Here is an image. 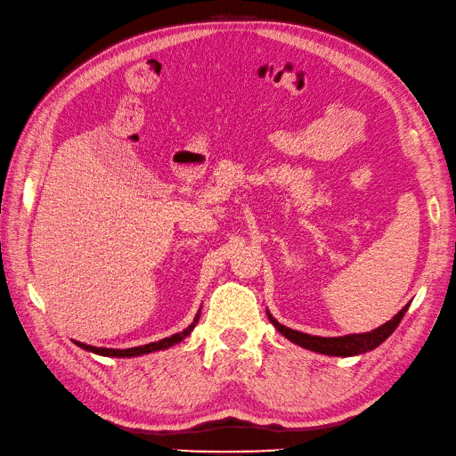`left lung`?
<instances>
[{"label": "left lung", "mask_w": 456, "mask_h": 456, "mask_svg": "<svg viewBox=\"0 0 456 456\" xmlns=\"http://www.w3.org/2000/svg\"><path fill=\"white\" fill-rule=\"evenodd\" d=\"M407 308H409V305L397 315H394L388 323H384L382 327H379L375 330H369V333L333 337V338L312 337V335H306V333H300V330H293V329H289V327L278 323L270 314H268V317H270V322L273 323V327L278 329L283 337H287L291 342L298 344V346H302V348H308L312 352L327 354V355H357V354H365V352L375 350L379 344H382L386 338H388L395 330V327L399 325V322L403 320Z\"/></svg>", "instance_id": "8db88e82"}]
</instances>
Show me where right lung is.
I'll use <instances>...</instances> for the list:
<instances>
[{
    "mask_svg": "<svg viewBox=\"0 0 456 456\" xmlns=\"http://www.w3.org/2000/svg\"><path fill=\"white\" fill-rule=\"evenodd\" d=\"M200 320V314L196 315L194 323H190L184 330H181V333L176 335H171L167 338H161L158 342H150V344H144V346H136V348H127V350H114V348H96V346H89V344H84V342H76L79 348L84 350H89L93 354H99V355H110V357H133V355H142V354H150V352H156V350H165L169 346H175V344L181 342L184 337H188L191 333V329L196 327Z\"/></svg>",
    "mask_w": 456,
    "mask_h": 456,
    "instance_id": "obj_1",
    "label": "right lung"
}]
</instances>
